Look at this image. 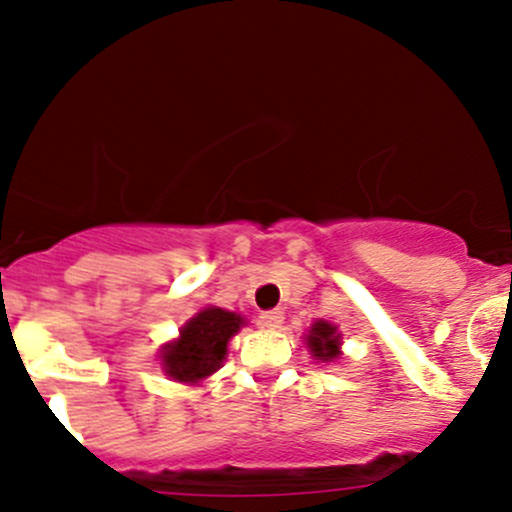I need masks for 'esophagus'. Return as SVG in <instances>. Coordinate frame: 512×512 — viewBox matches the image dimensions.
Here are the masks:
<instances>
[{
  "label": "esophagus",
  "instance_id": "1",
  "mask_svg": "<svg viewBox=\"0 0 512 512\" xmlns=\"http://www.w3.org/2000/svg\"><path fill=\"white\" fill-rule=\"evenodd\" d=\"M283 320H285V315H283V310H268V312H263L261 315V322L263 327H268V329H278L280 324H283Z\"/></svg>",
  "mask_w": 512,
  "mask_h": 512
}]
</instances>
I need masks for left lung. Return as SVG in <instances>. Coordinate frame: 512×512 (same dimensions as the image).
Wrapping results in <instances>:
<instances>
[{
    "mask_svg": "<svg viewBox=\"0 0 512 512\" xmlns=\"http://www.w3.org/2000/svg\"><path fill=\"white\" fill-rule=\"evenodd\" d=\"M305 342L310 354L315 356L322 364H329V361L342 359V337H339L337 327L327 320H317L310 327V332L305 334Z\"/></svg>",
    "mask_w": 512,
    "mask_h": 512,
    "instance_id": "obj_1",
    "label": "left lung"
}]
</instances>
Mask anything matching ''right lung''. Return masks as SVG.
I'll return each mask as SVG.
<instances>
[{
	"mask_svg": "<svg viewBox=\"0 0 512 512\" xmlns=\"http://www.w3.org/2000/svg\"><path fill=\"white\" fill-rule=\"evenodd\" d=\"M246 320L222 307H205L180 327V337L163 346L161 366L173 381L200 383L212 376L227 359L229 339L244 327Z\"/></svg>",
	"mask_w": 512,
	"mask_h": 512,
	"instance_id": "add662e5",
	"label": "right lung"
}]
</instances>
